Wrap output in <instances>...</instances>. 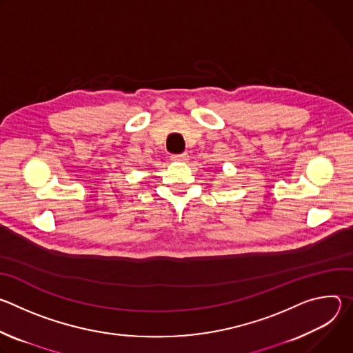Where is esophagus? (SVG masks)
I'll use <instances>...</instances> for the list:
<instances>
[{"instance_id":"1","label":"esophagus","mask_w":353,"mask_h":353,"mask_svg":"<svg viewBox=\"0 0 353 353\" xmlns=\"http://www.w3.org/2000/svg\"><path fill=\"white\" fill-rule=\"evenodd\" d=\"M172 161H174V162H187V161H188V155H187V154L172 155Z\"/></svg>"}]
</instances>
